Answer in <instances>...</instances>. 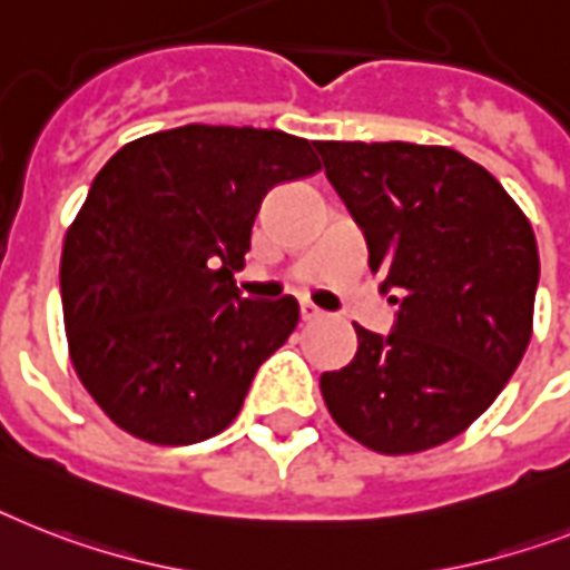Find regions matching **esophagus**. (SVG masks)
I'll return each mask as SVG.
<instances>
[{
  "instance_id": "1",
  "label": "esophagus",
  "mask_w": 570,
  "mask_h": 570,
  "mask_svg": "<svg viewBox=\"0 0 570 570\" xmlns=\"http://www.w3.org/2000/svg\"><path fill=\"white\" fill-rule=\"evenodd\" d=\"M301 318L304 322H316V318H322V309L316 304H309V301H301Z\"/></svg>"
}]
</instances>
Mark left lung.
<instances>
[{
    "label": "left lung",
    "mask_w": 570,
    "mask_h": 570,
    "mask_svg": "<svg viewBox=\"0 0 570 570\" xmlns=\"http://www.w3.org/2000/svg\"><path fill=\"white\" fill-rule=\"evenodd\" d=\"M325 175L392 293L390 336L322 374L333 421L386 456L445 445L492 406L533 336L539 245L524 210L445 146L318 142Z\"/></svg>",
    "instance_id": "obj_1"
}]
</instances>
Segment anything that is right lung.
<instances>
[{"label": "right lung", "mask_w": 570, "mask_h": 570, "mask_svg": "<svg viewBox=\"0 0 570 570\" xmlns=\"http://www.w3.org/2000/svg\"><path fill=\"white\" fill-rule=\"evenodd\" d=\"M322 169L313 142L184 125L128 142L92 180L60 254L69 357L92 401L151 445L228 428L298 301L239 298L263 196Z\"/></svg>", "instance_id": "right-lung-1"}]
</instances>
